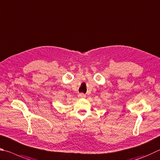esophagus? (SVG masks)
Masks as SVG:
<instances>
[{"instance_id": "obj_1", "label": "esophagus", "mask_w": 160, "mask_h": 160, "mask_svg": "<svg viewBox=\"0 0 160 160\" xmlns=\"http://www.w3.org/2000/svg\"><path fill=\"white\" fill-rule=\"evenodd\" d=\"M78 97L79 98H86V95H85L84 93H79V94L78 95Z\"/></svg>"}]
</instances>
